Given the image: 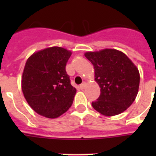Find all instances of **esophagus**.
<instances>
[{"mask_svg": "<svg viewBox=\"0 0 156 156\" xmlns=\"http://www.w3.org/2000/svg\"><path fill=\"white\" fill-rule=\"evenodd\" d=\"M86 85H87V84H86V83H83L80 86H79V88H80L81 90H83V89H85Z\"/></svg>", "mask_w": 156, "mask_h": 156, "instance_id": "1", "label": "esophagus"}]
</instances>
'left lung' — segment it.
<instances>
[{"mask_svg": "<svg viewBox=\"0 0 156 156\" xmlns=\"http://www.w3.org/2000/svg\"><path fill=\"white\" fill-rule=\"evenodd\" d=\"M84 56L95 69V81L100 95L92 107L104 116L123 112L135 100L140 74L137 66L124 52L112 48L87 52Z\"/></svg>", "mask_w": 156, "mask_h": 156, "instance_id": "obj_1", "label": "left lung"}]
</instances>
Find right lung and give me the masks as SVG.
Masks as SVG:
<instances>
[{
    "label": "right lung",
    "mask_w": 156,
    "mask_h": 156,
    "mask_svg": "<svg viewBox=\"0 0 156 156\" xmlns=\"http://www.w3.org/2000/svg\"><path fill=\"white\" fill-rule=\"evenodd\" d=\"M71 51L50 47L30 55L22 76V90L34 111L47 118H57L71 107L76 88L70 84L66 66Z\"/></svg>",
    "instance_id": "right-lung-1"
}]
</instances>
